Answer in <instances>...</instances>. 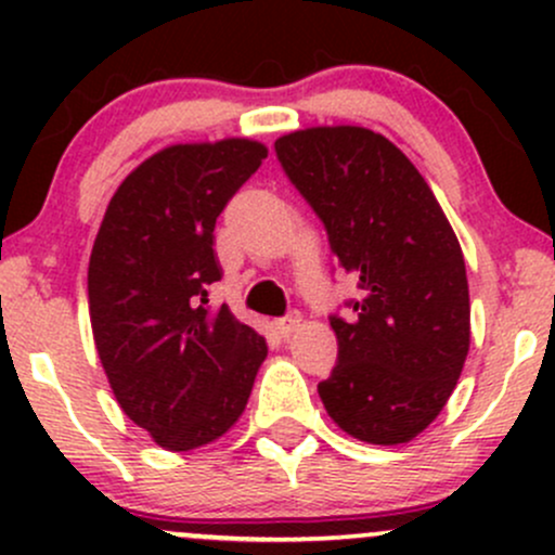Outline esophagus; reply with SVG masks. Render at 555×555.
I'll list each match as a JSON object with an SVG mask.
<instances>
[{"label":"esophagus","instance_id":"1","mask_svg":"<svg viewBox=\"0 0 555 555\" xmlns=\"http://www.w3.org/2000/svg\"><path fill=\"white\" fill-rule=\"evenodd\" d=\"M299 323H302V318H299L297 313H292V315H286V318H279L276 331L284 336V339H289V336L299 328Z\"/></svg>","mask_w":555,"mask_h":555}]
</instances>
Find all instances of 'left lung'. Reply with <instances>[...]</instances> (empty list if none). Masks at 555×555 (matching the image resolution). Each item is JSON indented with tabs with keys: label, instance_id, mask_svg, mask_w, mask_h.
I'll return each mask as SVG.
<instances>
[{
	"label": "left lung",
	"instance_id": "left-lung-1",
	"mask_svg": "<svg viewBox=\"0 0 555 555\" xmlns=\"http://www.w3.org/2000/svg\"><path fill=\"white\" fill-rule=\"evenodd\" d=\"M339 266L358 279L352 321L331 318L339 362L318 384L347 436L410 443L441 415L469 352V286L454 229L391 140L358 125L276 140Z\"/></svg>",
	"mask_w": 555,
	"mask_h": 555
}]
</instances>
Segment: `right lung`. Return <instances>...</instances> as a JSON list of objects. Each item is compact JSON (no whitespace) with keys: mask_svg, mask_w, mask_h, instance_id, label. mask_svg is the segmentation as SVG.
I'll list each match as a JSON object with an SVG mask.
<instances>
[{"mask_svg":"<svg viewBox=\"0 0 555 555\" xmlns=\"http://www.w3.org/2000/svg\"><path fill=\"white\" fill-rule=\"evenodd\" d=\"M266 156L250 138L167 145L125 177L95 234V352L125 415L167 451L224 436L269 354L227 305H208L216 219Z\"/></svg>","mask_w":555,"mask_h":555,"instance_id":"add662e5","label":"right lung"}]
</instances>
